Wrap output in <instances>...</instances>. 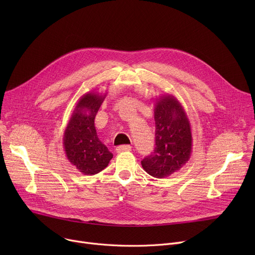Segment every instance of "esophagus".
Instances as JSON below:
<instances>
[{
    "label": "esophagus",
    "instance_id": "34e87169",
    "mask_svg": "<svg viewBox=\"0 0 255 255\" xmlns=\"http://www.w3.org/2000/svg\"><path fill=\"white\" fill-rule=\"evenodd\" d=\"M117 152L121 153V152H125V151H131V145L129 144H123V145H119L117 146Z\"/></svg>",
    "mask_w": 255,
    "mask_h": 255
}]
</instances>
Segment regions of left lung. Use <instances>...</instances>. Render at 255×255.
Returning a JSON list of instances; mask_svg holds the SVG:
<instances>
[{
	"mask_svg": "<svg viewBox=\"0 0 255 255\" xmlns=\"http://www.w3.org/2000/svg\"><path fill=\"white\" fill-rule=\"evenodd\" d=\"M154 118L156 146L141 165L150 176L163 179L180 170L190 159L191 125L184 107L170 94L156 99Z\"/></svg>",
	"mask_w": 255,
	"mask_h": 255,
	"instance_id": "8db88e82",
	"label": "left lung"
}]
</instances>
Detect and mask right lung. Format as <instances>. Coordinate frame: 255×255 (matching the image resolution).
I'll return each mask as SVG.
<instances>
[{"label": "right lung", "instance_id": "add662e5", "mask_svg": "<svg viewBox=\"0 0 255 255\" xmlns=\"http://www.w3.org/2000/svg\"><path fill=\"white\" fill-rule=\"evenodd\" d=\"M106 92H88L80 97L67 124L63 144L69 162L86 176H93L109 165L113 154L98 138L95 117Z\"/></svg>", "mask_w": 255, "mask_h": 255}]
</instances>
